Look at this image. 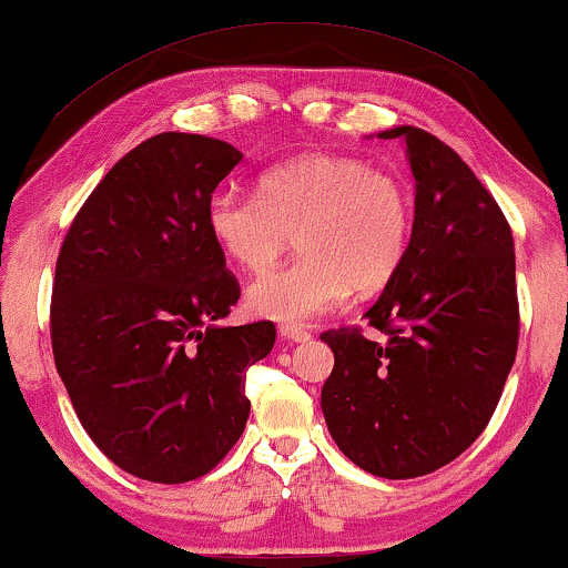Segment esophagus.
<instances>
[{
  "label": "esophagus",
  "mask_w": 568,
  "mask_h": 568,
  "mask_svg": "<svg viewBox=\"0 0 568 568\" xmlns=\"http://www.w3.org/2000/svg\"><path fill=\"white\" fill-rule=\"evenodd\" d=\"M278 334H282V338H290V342H297V344L311 342V334H307L305 328L294 326V323H282V326H278Z\"/></svg>",
  "instance_id": "obj_1"
}]
</instances>
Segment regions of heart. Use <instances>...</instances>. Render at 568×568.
<instances>
[{"mask_svg": "<svg viewBox=\"0 0 568 568\" xmlns=\"http://www.w3.org/2000/svg\"><path fill=\"white\" fill-rule=\"evenodd\" d=\"M205 226L234 266L263 274L294 242L300 257L250 284L247 307L282 323L334 313L357 292L392 282L407 255L412 197L399 176L363 159L311 153L257 180V197L219 190Z\"/></svg>", "mask_w": 568, "mask_h": 568, "instance_id": "heart-1", "label": "heart"}]
</instances>
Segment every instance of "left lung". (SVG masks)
<instances>
[{
    "mask_svg": "<svg viewBox=\"0 0 568 568\" xmlns=\"http://www.w3.org/2000/svg\"><path fill=\"white\" fill-rule=\"evenodd\" d=\"M415 221L399 271L367 323L321 334L334 352L321 409L331 438L365 473L409 480L475 444L517 357L519 302L509 221L459 153L402 124Z\"/></svg>",
    "mask_w": 568,
    "mask_h": 568,
    "instance_id": "obj_1",
    "label": "left lung"
}]
</instances>
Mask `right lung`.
<instances>
[{"instance_id": "add662e5", "label": "right lung", "mask_w": 568, "mask_h": 568, "mask_svg": "<svg viewBox=\"0 0 568 568\" xmlns=\"http://www.w3.org/2000/svg\"><path fill=\"white\" fill-rule=\"evenodd\" d=\"M242 161L224 140L161 132L109 169L57 257L51 349L80 425L140 480L211 473L250 415L247 367L271 321L221 326L240 284L205 226Z\"/></svg>"}]
</instances>
